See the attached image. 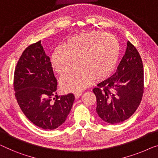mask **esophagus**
Here are the masks:
<instances>
[{
	"label": "esophagus",
	"instance_id": "34e87169",
	"mask_svg": "<svg viewBox=\"0 0 158 158\" xmlns=\"http://www.w3.org/2000/svg\"><path fill=\"white\" fill-rule=\"evenodd\" d=\"M82 95V93L81 92H77V93H75V97L76 99H77V98H79Z\"/></svg>",
	"mask_w": 158,
	"mask_h": 158
}]
</instances>
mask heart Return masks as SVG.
Returning a JSON list of instances; mask_svg holds the SVG:
<instances>
[{"mask_svg": "<svg viewBox=\"0 0 158 158\" xmlns=\"http://www.w3.org/2000/svg\"><path fill=\"white\" fill-rule=\"evenodd\" d=\"M120 56L118 38L109 33L93 31L68 40L67 46L60 45L52 56L55 70L62 73L75 67L60 77V83L65 91H79L93 83L95 75L106 77L115 69Z\"/></svg>", "mask_w": 158, "mask_h": 158, "instance_id": "obj_1", "label": "heart"}]
</instances>
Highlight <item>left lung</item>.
Instances as JSON below:
<instances>
[{
  "mask_svg": "<svg viewBox=\"0 0 158 158\" xmlns=\"http://www.w3.org/2000/svg\"><path fill=\"white\" fill-rule=\"evenodd\" d=\"M97 85L96 112L105 122L122 123L136 111L143 95L144 71L140 54L130 41L116 71Z\"/></svg>",
  "mask_w": 158,
  "mask_h": 158,
  "instance_id": "8db88e82",
  "label": "left lung"
}]
</instances>
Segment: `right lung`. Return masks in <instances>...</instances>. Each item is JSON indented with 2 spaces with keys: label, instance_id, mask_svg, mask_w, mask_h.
I'll return each instance as SVG.
<instances>
[{
  "label": "right lung",
  "instance_id": "add662e5",
  "mask_svg": "<svg viewBox=\"0 0 158 158\" xmlns=\"http://www.w3.org/2000/svg\"><path fill=\"white\" fill-rule=\"evenodd\" d=\"M13 86L23 113L44 130L56 129L64 123L75 100L73 93L57 95V80L40 40L23 52L15 70ZM54 95L56 98L52 102Z\"/></svg>",
  "mask_w": 158,
  "mask_h": 158
}]
</instances>
